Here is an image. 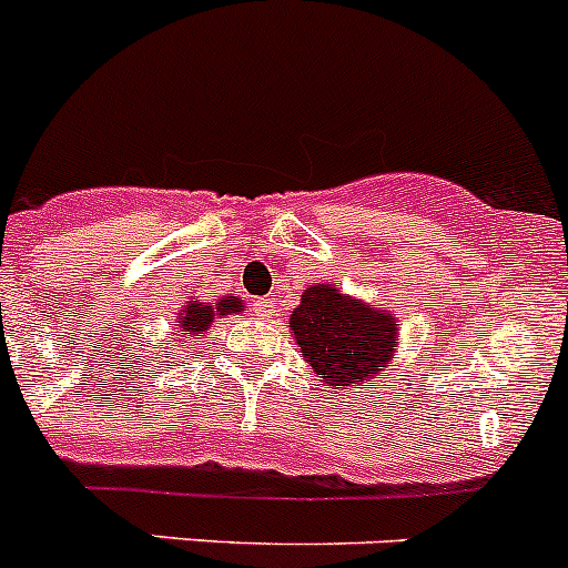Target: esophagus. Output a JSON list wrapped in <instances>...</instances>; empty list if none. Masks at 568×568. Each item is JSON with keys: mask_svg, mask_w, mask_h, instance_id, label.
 I'll use <instances>...</instances> for the list:
<instances>
[{"mask_svg": "<svg viewBox=\"0 0 568 568\" xmlns=\"http://www.w3.org/2000/svg\"><path fill=\"white\" fill-rule=\"evenodd\" d=\"M254 316H260V320H272V316H274V302L272 300H257V302H254Z\"/></svg>", "mask_w": 568, "mask_h": 568, "instance_id": "34e87169", "label": "esophagus"}]
</instances>
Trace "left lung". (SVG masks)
<instances>
[{
    "label": "left lung",
    "instance_id": "8db88e82",
    "mask_svg": "<svg viewBox=\"0 0 568 568\" xmlns=\"http://www.w3.org/2000/svg\"><path fill=\"white\" fill-rule=\"evenodd\" d=\"M288 327L316 378L336 392L369 386L397 349L395 316L327 283L302 294Z\"/></svg>",
    "mask_w": 568,
    "mask_h": 568
}]
</instances>
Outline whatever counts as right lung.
Masks as SVG:
<instances>
[{"mask_svg":"<svg viewBox=\"0 0 568 568\" xmlns=\"http://www.w3.org/2000/svg\"><path fill=\"white\" fill-rule=\"evenodd\" d=\"M243 308H246V302H243L241 296H221V300L215 302L190 300L182 308V314H179L176 331L184 333V342H190L193 336L204 333L206 327L212 325V320H221V316H230V314H241Z\"/></svg>","mask_w":568,"mask_h":568,"instance_id":"obj_1","label":"right lung"}]
</instances>
